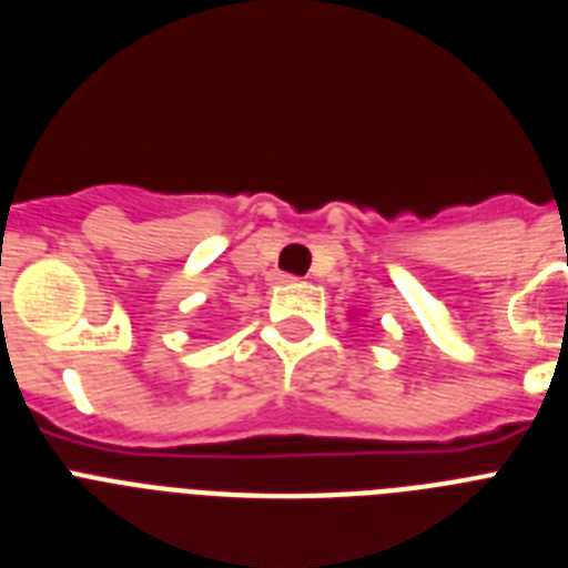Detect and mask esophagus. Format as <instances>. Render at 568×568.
Returning a JSON list of instances; mask_svg holds the SVG:
<instances>
[{"mask_svg":"<svg viewBox=\"0 0 568 568\" xmlns=\"http://www.w3.org/2000/svg\"><path fill=\"white\" fill-rule=\"evenodd\" d=\"M276 280H280V283H294V280H297V276H292V274H280V276H276Z\"/></svg>","mask_w":568,"mask_h":568,"instance_id":"1","label":"esophagus"}]
</instances>
